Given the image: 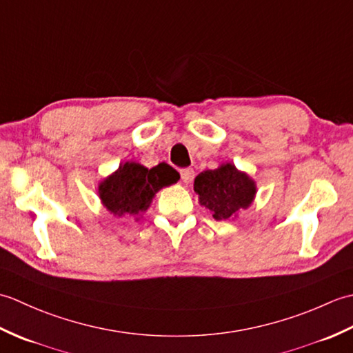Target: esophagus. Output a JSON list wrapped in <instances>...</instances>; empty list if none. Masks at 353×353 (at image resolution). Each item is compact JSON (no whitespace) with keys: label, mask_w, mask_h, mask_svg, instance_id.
Instances as JSON below:
<instances>
[{"label":"esophagus","mask_w":353,"mask_h":353,"mask_svg":"<svg viewBox=\"0 0 353 353\" xmlns=\"http://www.w3.org/2000/svg\"><path fill=\"white\" fill-rule=\"evenodd\" d=\"M181 177L185 183H191L194 179V170L192 168H183L181 170Z\"/></svg>","instance_id":"34e87169"}]
</instances>
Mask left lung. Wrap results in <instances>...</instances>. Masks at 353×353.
I'll return each instance as SVG.
<instances>
[{"label":"left lung","instance_id":"1","mask_svg":"<svg viewBox=\"0 0 353 353\" xmlns=\"http://www.w3.org/2000/svg\"><path fill=\"white\" fill-rule=\"evenodd\" d=\"M194 191L200 205L220 221L232 219L252 205L256 183L249 174L236 170L234 163H221L219 168L200 172L194 181Z\"/></svg>","mask_w":353,"mask_h":353}]
</instances>
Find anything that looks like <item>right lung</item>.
<instances>
[{"label":"right lung","mask_w":353,"mask_h":353,"mask_svg":"<svg viewBox=\"0 0 353 353\" xmlns=\"http://www.w3.org/2000/svg\"><path fill=\"white\" fill-rule=\"evenodd\" d=\"M179 177L165 162L150 170L137 162H125L99 185V196L110 214L134 216L145 212L156 192Z\"/></svg>","instance_id":"obj_1"}]
</instances>
